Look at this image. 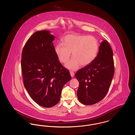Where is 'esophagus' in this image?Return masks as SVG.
I'll return each mask as SVG.
<instances>
[{
    "label": "esophagus",
    "instance_id": "1",
    "mask_svg": "<svg viewBox=\"0 0 135 135\" xmlns=\"http://www.w3.org/2000/svg\"><path fill=\"white\" fill-rule=\"evenodd\" d=\"M70 73L71 76V77H74V73L73 72L71 71L70 72Z\"/></svg>",
    "mask_w": 135,
    "mask_h": 135
}]
</instances>
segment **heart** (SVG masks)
Instances as JSON below:
<instances>
[{"label":"heart","mask_w":135,"mask_h":135,"mask_svg":"<svg viewBox=\"0 0 135 135\" xmlns=\"http://www.w3.org/2000/svg\"><path fill=\"white\" fill-rule=\"evenodd\" d=\"M62 43L56 45L55 52L60 61L64 64L72 52L73 57L66 65L71 70H76L80 65L85 66L90 64L96 58L99 48V41L93 36L69 34L63 38Z\"/></svg>","instance_id":"1"}]
</instances>
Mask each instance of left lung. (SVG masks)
Listing matches in <instances>:
<instances>
[{"mask_svg": "<svg viewBox=\"0 0 135 135\" xmlns=\"http://www.w3.org/2000/svg\"><path fill=\"white\" fill-rule=\"evenodd\" d=\"M114 74L113 51L109 43L103 39L96 59L75 75L79 83V101L90 105L102 100L109 90Z\"/></svg>", "mask_w": 135, "mask_h": 135, "instance_id": "left-lung-1", "label": "left lung"}]
</instances>
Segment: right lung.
<instances>
[{
	"label": "right lung",
	"instance_id": "right-lung-1",
	"mask_svg": "<svg viewBox=\"0 0 135 135\" xmlns=\"http://www.w3.org/2000/svg\"><path fill=\"white\" fill-rule=\"evenodd\" d=\"M47 30L35 32L24 46L21 60L24 85L32 100L46 108L59 102L63 87L71 79L58 60Z\"/></svg>",
	"mask_w": 135,
	"mask_h": 135
}]
</instances>
